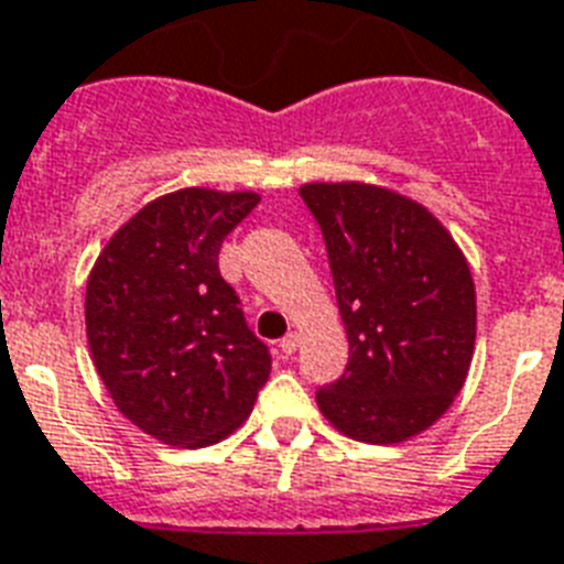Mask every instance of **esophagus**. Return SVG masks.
Segmentation results:
<instances>
[{"instance_id": "34e87169", "label": "esophagus", "mask_w": 564, "mask_h": 564, "mask_svg": "<svg viewBox=\"0 0 564 564\" xmlns=\"http://www.w3.org/2000/svg\"><path fill=\"white\" fill-rule=\"evenodd\" d=\"M299 345H301V336L299 334L283 336V339H281V354H283V357H292V354L299 351Z\"/></svg>"}]
</instances>
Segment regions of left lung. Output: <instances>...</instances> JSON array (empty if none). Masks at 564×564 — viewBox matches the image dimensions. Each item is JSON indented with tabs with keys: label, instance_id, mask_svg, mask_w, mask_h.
Returning <instances> with one entry per match:
<instances>
[{
	"label": "left lung",
	"instance_id": "1",
	"mask_svg": "<svg viewBox=\"0 0 564 564\" xmlns=\"http://www.w3.org/2000/svg\"><path fill=\"white\" fill-rule=\"evenodd\" d=\"M334 274L348 366L316 392L339 433L366 445L419 436L459 394L471 366V269L442 221L392 189L304 184Z\"/></svg>",
	"mask_w": 564,
	"mask_h": 564
}]
</instances>
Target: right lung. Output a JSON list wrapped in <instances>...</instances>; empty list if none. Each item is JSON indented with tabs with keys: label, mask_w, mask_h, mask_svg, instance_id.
I'll use <instances>...</instances> for the list:
<instances>
[{
	"label": "right lung",
	"mask_w": 564,
	"mask_h": 564,
	"mask_svg": "<svg viewBox=\"0 0 564 564\" xmlns=\"http://www.w3.org/2000/svg\"><path fill=\"white\" fill-rule=\"evenodd\" d=\"M257 193L161 195L110 237L87 281V343L131 424L163 445L204 447L248 419L272 354L219 274L221 239Z\"/></svg>",
	"instance_id": "add662e5"
}]
</instances>
